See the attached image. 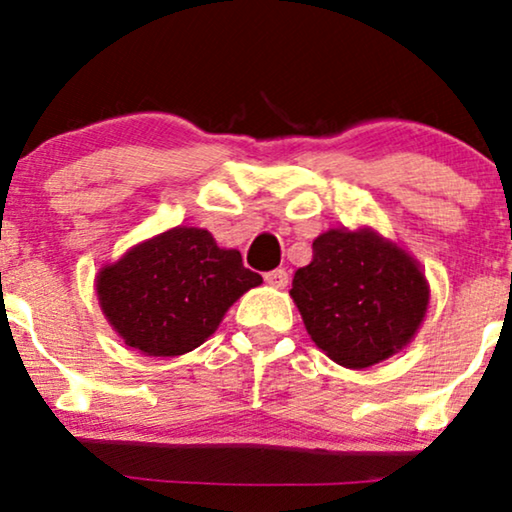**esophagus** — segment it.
<instances>
[{
    "mask_svg": "<svg viewBox=\"0 0 512 512\" xmlns=\"http://www.w3.org/2000/svg\"><path fill=\"white\" fill-rule=\"evenodd\" d=\"M265 282H268L270 286H275V289H284V286L289 284V272L282 268L265 272Z\"/></svg>",
    "mask_w": 512,
    "mask_h": 512,
    "instance_id": "obj_1",
    "label": "esophagus"
}]
</instances>
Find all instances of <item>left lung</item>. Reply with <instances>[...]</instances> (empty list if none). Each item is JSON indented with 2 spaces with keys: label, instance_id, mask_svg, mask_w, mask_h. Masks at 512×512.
I'll use <instances>...</instances> for the list:
<instances>
[{
  "label": "left lung",
  "instance_id": "obj_1",
  "mask_svg": "<svg viewBox=\"0 0 512 512\" xmlns=\"http://www.w3.org/2000/svg\"><path fill=\"white\" fill-rule=\"evenodd\" d=\"M312 251V263L296 270L289 293L328 359L363 370L415 338L431 289L408 251L373 228L326 230Z\"/></svg>",
  "mask_w": 512,
  "mask_h": 512
}]
</instances>
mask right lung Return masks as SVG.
Returning <instances> with one entry per match:
<instances>
[{
	"instance_id": "right-lung-1",
	"label": "right lung",
	"mask_w": 512,
	"mask_h": 512,
	"mask_svg": "<svg viewBox=\"0 0 512 512\" xmlns=\"http://www.w3.org/2000/svg\"><path fill=\"white\" fill-rule=\"evenodd\" d=\"M263 282L237 249H221L205 228L177 226L102 265L97 300L123 342L146 356L200 347L242 293Z\"/></svg>"
}]
</instances>
